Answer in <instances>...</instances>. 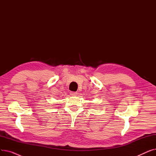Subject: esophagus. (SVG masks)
I'll list each match as a JSON object with an SVG mask.
<instances>
[{"instance_id":"1","label":"esophagus","mask_w":156,"mask_h":156,"mask_svg":"<svg viewBox=\"0 0 156 156\" xmlns=\"http://www.w3.org/2000/svg\"><path fill=\"white\" fill-rule=\"evenodd\" d=\"M70 94L72 96H76L78 95V92H71Z\"/></svg>"}]
</instances>
